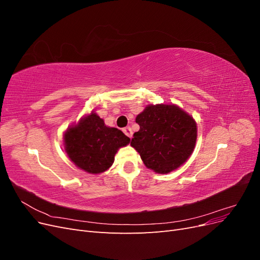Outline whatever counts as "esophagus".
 <instances>
[{
  "label": "esophagus",
  "instance_id": "1",
  "mask_svg": "<svg viewBox=\"0 0 260 260\" xmlns=\"http://www.w3.org/2000/svg\"><path fill=\"white\" fill-rule=\"evenodd\" d=\"M122 131H123V133H124L125 136L129 137L130 139L132 138V129H131L130 127H125V128H123V129H122Z\"/></svg>",
  "mask_w": 260,
  "mask_h": 260
}]
</instances>
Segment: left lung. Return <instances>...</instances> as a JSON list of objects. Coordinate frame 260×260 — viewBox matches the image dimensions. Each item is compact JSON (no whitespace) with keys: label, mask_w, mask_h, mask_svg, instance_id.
Segmentation results:
<instances>
[{"label":"left lung","mask_w":260,"mask_h":260,"mask_svg":"<svg viewBox=\"0 0 260 260\" xmlns=\"http://www.w3.org/2000/svg\"><path fill=\"white\" fill-rule=\"evenodd\" d=\"M136 122L140 130L133 135L131 146L156 174L176 170L193 153L198 125L179 106L148 105L137 116Z\"/></svg>","instance_id":"1"}]
</instances>
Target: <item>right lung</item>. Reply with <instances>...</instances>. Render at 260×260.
Instances as JSON below:
<instances>
[{
    "label": "right lung",
    "mask_w": 260,
    "mask_h": 260,
    "mask_svg": "<svg viewBox=\"0 0 260 260\" xmlns=\"http://www.w3.org/2000/svg\"><path fill=\"white\" fill-rule=\"evenodd\" d=\"M130 139L117 128L107 127L94 112L69 127L64 135L65 151L76 166L89 174H101L112 166L118 149Z\"/></svg>",
    "instance_id": "obj_1"
}]
</instances>
